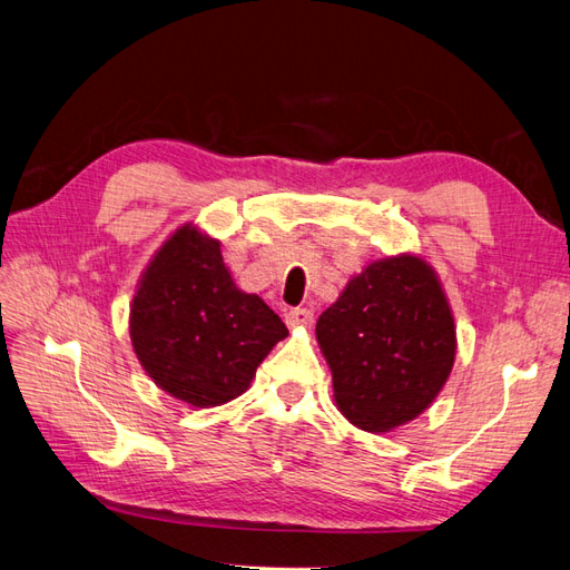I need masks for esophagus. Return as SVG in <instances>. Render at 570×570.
Instances as JSON below:
<instances>
[{"label":"esophagus","mask_w":570,"mask_h":570,"mask_svg":"<svg viewBox=\"0 0 570 570\" xmlns=\"http://www.w3.org/2000/svg\"><path fill=\"white\" fill-rule=\"evenodd\" d=\"M285 323L287 327H306L314 323V312H308V308H289L285 314Z\"/></svg>","instance_id":"obj_1"}]
</instances>
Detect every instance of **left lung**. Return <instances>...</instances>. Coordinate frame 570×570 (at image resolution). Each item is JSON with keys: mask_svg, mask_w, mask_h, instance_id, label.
<instances>
[{"mask_svg": "<svg viewBox=\"0 0 570 570\" xmlns=\"http://www.w3.org/2000/svg\"><path fill=\"white\" fill-rule=\"evenodd\" d=\"M316 337L340 411L368 433L428 409L456 352L450 304L419 256L385 258L356 275L321 314Z\"/></svg>", "mask_w": 570, "mask_h": 570, "instance_id": "left-lung-1", "label": "left lung"}]
</instances>
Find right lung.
Instances as JSON below:
<instances>
[{
    "mask_svg": "<svg viewBox=\"0 0 570 570\" xmlns=\"http://www.w3.org/2000/svg\"><path fill=\"white\" fill-rule=\"evenodd\" d=\"M285 323L239 292L216 239L180 228L151 258L130 308L137 358L161 390L193 406L243 394Z\"/></svg>",
    "mask_w": 570,
    "mask_h": 570,
    "instance_id": "obj_1",
    "label": "right lung"
}]
</instances>
